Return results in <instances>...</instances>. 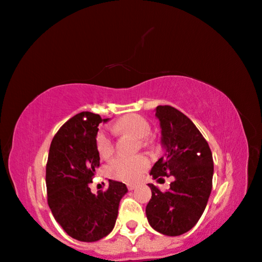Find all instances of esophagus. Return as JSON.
I'll use <instances>...</instances> for the list:
<instances>
[{
	"instance_id": "1",
	"label": "esophagus",
	"mask_w": 262,
	"mask_h": 262,
	"mask_svg": "<svg viewBox=\"0 0 262 262\" xmlns=\"http://www.w3.org/2000/svg\"><path fill=\"white\" fill-rule=\"evenodd\" d=\"M136 188V185L135 184H127V189H128V190H134V189Z\"/></svg>"
}]
</instances>
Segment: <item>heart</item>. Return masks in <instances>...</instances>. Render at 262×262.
<instances>
[{
  "instance_id": "obj_1",
  "label": "heart",
  "mask_w": 262,
  "mask_h": 262,
  "mask_svg": "<svg viewBox=\"0 0 262 262\" xmlns=\"http://www.w3.org/2000/svg\"><path fill=\"white\" fill-rule=\"evenodd\" d=\"M116 134H128L142 139L145 144L151 134V126L146 119L138 115H128L112 125ZM96 146L101 157L108 158L115 151V142L112 136L106 130H100L96 137ZM149 166V158L144 155L134 157H116L106 165L107 175L116 180L132 182L142 175L144 170Z\"/></svg>"
}]
</instances>
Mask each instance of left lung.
I'll return each mask as SVG.
<instances>
[{
	"label": "left lung",
	"instance_id": "8db88e82",
	"mask_svg": "<svg viewBox=\"0 0 262 262\" xmlns=\"http://www.w3.org/2000/svg\"><path fill=\"white\" fill-rule=\"evenodd\" d=\"M165 155L155 163L150 175L159 182L173 178L168 191L154 184L145 213L157 232L177 236L187 233L202 216L213 188V155L195 124L169 105L156 107Z\"/></svg>",
	"mask_w": 262,
	"mask_h": 262
}]
</instances>
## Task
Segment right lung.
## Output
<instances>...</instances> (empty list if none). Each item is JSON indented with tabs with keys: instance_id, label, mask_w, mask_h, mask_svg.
Here are the masks:
<instances>
[{
	"instance_id": "1",
	"label": "right lung",
	"mask_w": 262,
	"mask_h": 262,
	"mask_svg": "<svg viewBox=\"0 0 262 262\" xmlns=\"http://www.w3.org/2000/svg\"><path fill=\"white\" fill-rule=\"evenodd\" d=\"M99 115L80 112L62 125L51 143L46 165L47 202L56 222L75 240L93 242L111 233L122 197V182L108 180V188L91 192L100 157L96 146Z\"/></svg>"
}]
</instances>
